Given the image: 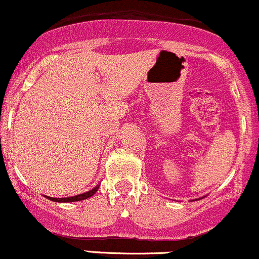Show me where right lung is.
<instances>
[{"label":"right lung","instance_id":"add662e5","mask_svg":"<svg viewBox=\"0 0 259 259\" xmlns=\"http://www.w3.org/2000/svg\"><path fill=\"white\" fill-rule=\"evenodd\" d=\"M98 188H99V186H96L95 188L88 190V192H86V193H82V194L73 195V197H69V198H53V197H47V195H44V197L47 199H49V200H51V201H56V203H72V201L84 200V199L92 197V195L97 192Z\"/></svg>","mask_w":259,"mask_h":259}]
</instances>
